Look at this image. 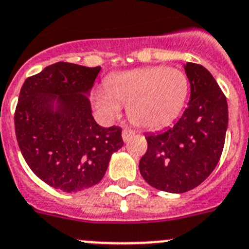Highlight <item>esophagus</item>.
<instances>
[{"label":"esophagus","instance_id":"obj_1","mask_svg":"<svg viewBox=\"0 0 249 249\" xmlns=\"http://www.w3.org/2000/svg\"><path fill=\"white\" fill-rule=\"evenodd\" d=\"M134 134H135V131H133V130H130V129H124V130H123V140H124V142H127V140L130 139L131 137H133Z\"/></svg>","mask_w":249,"mask_h":249}]
</instances>
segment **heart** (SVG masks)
<instances>
[{
    "instance_id": "b5f03b06",
    "label": "heart",
    "mask_w": 249,
    "mask_h": 249,
    "mask_svg": "<svg viewBox=\"0 0 249 249\" xmlns=\"http://www.w3.org/2000/svg\"><path fill=\"white\" fill-rule=\"evenodd\" d=\"M189 90L187 75L174 68L151 66L114 73L95 91L94 103L107 120L126 104L127 116L138 126L157 129L169 124L184 107Z\"/></svg>"
}]
</instances>
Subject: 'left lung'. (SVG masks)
<instances>
[{
	"mask_svg": "<svg viewBox=\"0 0 249 249\" xmlns=\"http://www.w3.org/2000/svg\"><path fill=\"white\" fill-rule=\"evenodd\" d=\"M190 83L187 109L174 126L149 134L139 170L148 184L169 193L198 187L214 170L223 151L228 105L215 79L202 65L184 66Z\"/></svg>",
	"mask_w": 249,
	"mask_h": 249,
	"instance_id": "8db88e82",
	"label": "left lung"
}]
</instances>
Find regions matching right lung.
<instances>
[{"instance_id":"right-lung-1","label":"right lung","mask_w":249,"mask_h":249,"mask_svg":"<svg viewBox=\"0 0 249 249\" xmlns=\"http://www.w3.org/2000/svg\"><path fill=\"white\" fill-rule=\"evenodd\" d=\"M100 66L56 62L25 80L15 111V130L30 169L50 187L79 192L98 184L112 153L122 148V127L94 120L89 91Z\"/></svg>"}]
</instances>
